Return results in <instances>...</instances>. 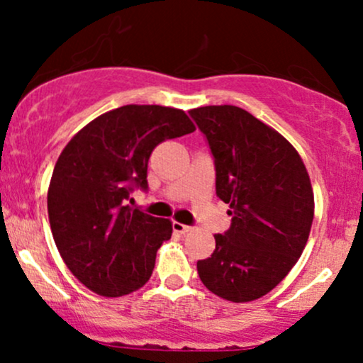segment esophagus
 <instances>
[{"mask_svg": "<svg viewBox=\"0 0 363 363\" xmlns=\"http://www.w3.org/2000/svg\"><path fill=\"white\" fill-rule=\"evenodd\" d=\"M172 228H174V232H176V234H187V232H191L189 225H184L181 222H174Z\"/></svg>", "mask_w": 363, "mask_h": 363, "instance_id": "34e87169", "label": "esophagus"}]
</instances>
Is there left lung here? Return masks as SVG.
I'll list each match as a JSON object with an SVG mask.
<instances>
[{
  "label": "left lung",
  "instance_id": "8db88e82",
  "mask_svg": "<svg viewBox=\"0 0 363 363\" xmlns=\"http://www.w3.org/2000/svg\"><path fill=\"white\" fill-rule=\"evenodd\" d=\"M215 158L216 196L232 225L198 261L203 285L230 302L261 298L298 261L311 234L314 193L298 152L277 129L235 106L189 111Z\"/></svg>",
  "mask_w": 363,
  "mask_h": 363
}]
</instances>
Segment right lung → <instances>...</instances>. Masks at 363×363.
<instances>
[{
	"instance_id": "add662e5",
	"label": "right lung",
	"mask_w": 363,
	"mask_h": 363,
	"mask_svg": "<svg viewBox=\"0 0 363 363\" xmlns=\"http://www.w3.org/2000/svg\"><path fill=\"white\" fill-rule=\"evenodd\" d=\"M194 129L181 109L129 104L90 121L61 152L49 223L62 261L89 290L123 297L150 280L172 222L131 210L126 199L133 187H148L153 148Z\"/></svg>"
}]
</instances>
